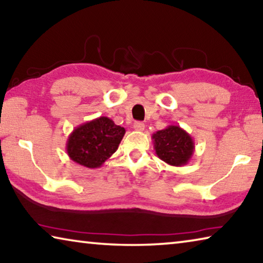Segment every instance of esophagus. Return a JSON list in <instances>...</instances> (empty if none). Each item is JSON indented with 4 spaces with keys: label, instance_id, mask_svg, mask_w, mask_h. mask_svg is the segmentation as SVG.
Here are the masks:
<instances>
[{
    "label": "esophagus",
    "instance_id": "1",
    "mask_svg": "<svg viewBox=\"0 0 263 263\" xmlns=\"http://www.w3.org/2000/svg\"><path fill=\"white\" fill-rule=\"evenodd\" d=\"M133 128H135L136 131H144L145 124L142 122H136L135 124H133Z\"/></svg>",
    "mask_w": 263,
    "mask_h": 263
}]
</instances>
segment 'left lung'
<instances>
[{"mask_svg": "<svg viewBox=\"0 0 263 263\" xmlns=\"http://www.w3.org/2000/svg\"><path fill=\"white\" fill-rule=\"evenodd\" d=\"M158 157L171 166L188 163L195 152V142L188 132L177 125H169L152 136Z\"/></svg>", "mask_w": 263, "mask_h": 263, "instance_id": "obj_1", "label": "left lung"}]
</instances>
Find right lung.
<instances>
[{"label":"right lung","mask_w":263,"mask_h":263,"mask_svg":"<svg viewBox=\"0 0 263 263\" xmlns=\"http://www.w3.org/2000/svg\"><path fill=\"white\" fill-rule=\"evenodd\" d=\"M125 135V128L112 119L99 117L81 124L70 133L66 151L74 162L87 168H100L116 151Z\"/></svg>","instance_id":"1"}]
</instances>
